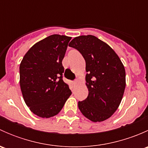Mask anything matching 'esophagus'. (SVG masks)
Wrapping results in <instances>:
<instances>
[{
	"label": "esophagus",
	"mask_w": 148,
	"mask_h": 148,
	"mask_svg": "<svg viewBox=\"0 0 148 148\" xmlns=\"http://www.w3.org/2000/svg\"><path fill=\"white\" fill-rule=\"evenodd\" d=\"M77 83V80H74V81H72V84L73 85H75Z\"/></svg>",
	"instance_id": "1"
}]
</instances>
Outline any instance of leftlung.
<instances>
[{"label":"left lung","mask_w":148,"mask_h":148,"mask_svg":"<svg viewBox=\"0 0 148 148\" xmlns=\"http://www.w3.org/2000/svg\"><path fill=\"white\" fill-rule=\"evenodd\" d=\"M69 46L77 49L86 62L89 95L78 107L92 122L110 118L117 110L125 89V69L108 44L92 35L76 37Z\"/></svg>","instance_id":"left-lung-1"}]
</instances>
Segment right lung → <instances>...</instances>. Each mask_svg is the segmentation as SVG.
<instances>
[{
  "instance_id": "obj_1",
  "label": "right lung",
  "mask_w": 148,
  "mask_h": 148,
  "mask_svg": "<svg viewBox=\"0 0 148 148\" xmlns=\"http://www.w3.org/2000/svg\"><path fill=\"white\" fill-rule=\"evenodd\" d=\"M71 38L58 34L49 36L34 44L21 61L20 86L23 99L38 117L56 115L71 95L62 76V60Z\"/></svg>"
}]
</instances>
